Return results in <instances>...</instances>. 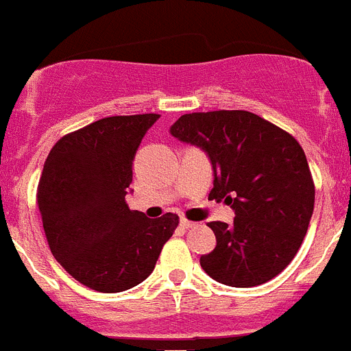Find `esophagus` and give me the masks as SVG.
Wrapping results in <instances>:
<instances>
[{"label": "esophagus", "instance_id": "obj_1", "mask_svg": "<svg viewBox=\"0 0 351 351\" xmlns=\"http://www.w3.org/2000/svg\"><path fill=\"white\" fill-rule=\"evenodd\" d=\"M180 226H182V228H185V230H187V228H193V226H196V223H193V221L184 219V217H182V219H180Z\"/></svg>", "mask_w": 351, "mask_h": 351}]
</instances>
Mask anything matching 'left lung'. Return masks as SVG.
I'll list each match as a JSON object with an SVG mask.
<instances>
[{"instance_id": "left-lung-1", "label": "left lung", "mask_w": 351, "mask_h": 351, "mask_svg": "<svg viewBox=\"0 0 351 351\" xmlns=\"http://www.w3.org/2000/svg\"><path fill=\"white\" fill-rule=\"evenodd\" d=\"M171 135L207 153L214 171L208 199L228 203L234 223L212 221L216 248L199 264L230 287H255L289 266L314 210L307 157L293 135L246 110L193 112Z\"/></svg>"}]
</instances>
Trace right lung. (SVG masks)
Instances as JSON below:
<instances>
[{
  "label": "right lung",
  "mask_w": 351,
  "mask_h": 351,
  "mask_svg": "<svg viewBox=\"0 0 351 351\" xmlns=\"http://www.w3.org/2000/svg\"><path fill=\"white\" fill-rule=\"evenodd\" d=\"M158 117L94 121L64 135L44 162L37 203L49 250L75 280L99 293L146 280L178 226L176 214L149 219L125 202L135 152Z\"/></svg>",
  "instance_id": "1"
}]
</instances>
